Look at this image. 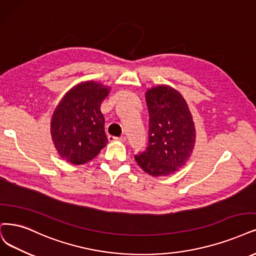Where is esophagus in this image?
<instances>
[{"mask_svg":"<svg viewBox=\"0 0 256 256\" xmlns=\"http://www.w3.org/2000/svg\"><path fill=\"white\" fill-rule=\"evenodd\" d=\"M108 139H110V141H114V140H119V141H122V142H124V141L126 140V136H120V137H114V136H108Z\"/></svg>","mask_w":256,"mask_h":256,"instance_id":"34e87169","label":"esophagus"}]
</instances>
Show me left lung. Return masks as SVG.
Here are the masks:
<instances>
[{
	"instance_id": "left-lung-1",
	"label": "left lung",
	"mask_w": 256,
	"mask_h": 256,
	"mask_svg": "<svg viewBox=\"0 0 256 256\" xmlns=\"http://www.w3.org/2000/svg\"><path fill=\"white\" fill-rule=\"evenodd\" d=\"M146 99L148 140L135 160L148 175H170L184 166L192 154L195 128L191 112L182 94L164 85L148 90Z\"/></svg>"
}]
</instances>
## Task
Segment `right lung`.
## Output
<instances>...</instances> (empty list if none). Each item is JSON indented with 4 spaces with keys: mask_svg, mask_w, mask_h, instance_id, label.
Here are the masks:
<instances>
[{
    "mask_svg": "<svg viewBox=\"0 0 256 256\" xmlns=\"http://www.w3.org/2000/svg\"><path fill=\"white\" fill-rule=\"evenodd\" d=\"M108 88L85 82L72 88L56 106L52 119V136L62 158L72 164H86L106 146L101 103Z\"/></svg>",
    "mask_w": 256,
    "mask_h": 256,
    "instance_id": "1",
    "label": "right lung"
}]
</instances>
